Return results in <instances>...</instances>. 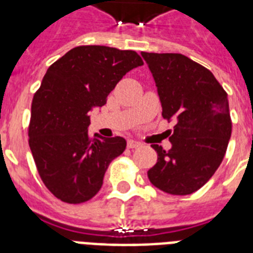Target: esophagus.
I'll return each instance as SVG.
<instances>
[{
  "instance_id": "obj_1",
  "label": "esophagus",
  "mask_w": 253,
  "mask_h": 253,
  "mask_svg": "<svg viewBox=\"0 0 253 253\" xmlns=\"http://www.w3.org/2000/svg\"><path fill=\"white\" fill-rule=\"evenodd\" d=\"M127 147L131 148V150H132V148H138V147H140V143L135 142V140H128V142H127Z\"/></svg>"
}]
</instances>
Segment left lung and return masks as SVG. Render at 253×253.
Returning <instances> with one entry per match:
<instances>
[{
    "label": "left lung",
    "instance_id": "obj_1",
    "mask_svg": "<svg viewBox=\"0 0 253 253\" xmlns=\"http://www.w3.org/2000/svg\"><path fill=\"white\" fill-rule=\"evenodd\" d=\"M142 56L158 86L163 118L176 121L169 131L172 148L151 146L158 162L147 174L168 194H192L211 178L227 150L232 131L227 93L208 68L181 53Z\"/></svg>",
    "mask_w": 253,
    "mask_h": 253
}]
</instances>
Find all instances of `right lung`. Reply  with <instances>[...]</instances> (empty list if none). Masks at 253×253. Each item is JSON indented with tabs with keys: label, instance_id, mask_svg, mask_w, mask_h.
Masks as SVG:
<instances>
[{
	"label": "right lung",
	"instance_id": "add662e5",
	"mask_svg": "<svg viewBox=\"0 0 253 253\" xmlns=\"http://www.w3.org/2000/svg\"><path fill=\"white\" fill-rule=\"evenodd\" d=\"M143 65L135 51L80 45L45 72L34 94L29 144L38 173L53 196L83 204L99 192L107 167L126 148L121 136L90 138V110L128 71Z\"/></svg>",
	"mask_w": 253,
	"mask_h": 253
}]
</instances>
